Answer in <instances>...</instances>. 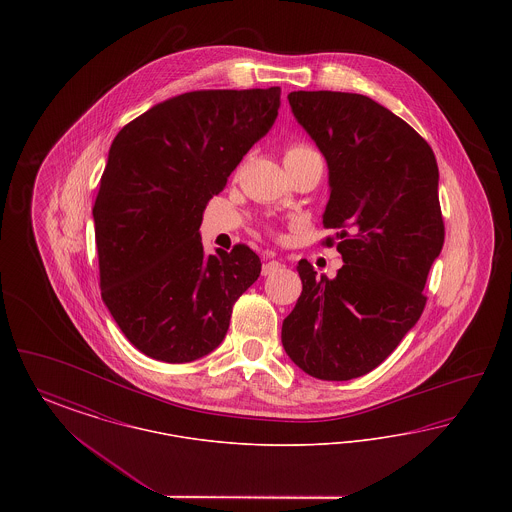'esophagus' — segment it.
<instances>
[{"instance_id": "obj_1", "label": "esophagus", "mask_w": 512, "mask_h": 512, "mask_svg": "<svg viewBox=\"0 0 512 512\" xmlns=\"http://www.w3.org/2000/svg\"><path fill=\"white\" fill-rule=\"evenodd\" d=\"M280 267H282V265H280L276 259H270V257H268L267 263L263 265V276H270V274H274L276 270H280Z\"/></svg>"}]
</instances>
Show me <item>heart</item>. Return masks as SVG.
Listing matches in <instances>:
<instances>
[{
	"label": "heart",
	"mask_w": 512,
	"mask_h": 512,
	"mask_svg": "<svg viewBox=\"0 0 512 512\" xmlns=\"http://www.w3.org/2000/svg\"><path fill=\"white\" fill-rule=\"evenodd\" d=\"M309 149H313V147L303 146V144H292V146L286 147V151H284V157L293 155V153H301V151H309Z\"/></svg>",
	"instance_id": "obj_1"
}]
</instances>
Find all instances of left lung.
Returning a JSON list of instances; mask_svg holds the SVG:
<instances>
[{
	"label": "left lung",
	"instance_id": "8db88e82",
	"mask_svg": "<svg viewBox=\"0 0 512 512\" xmlns=\"http://www.w3.org/2000/svg\"><path fill=\"white\" fill-rule=\"evenodd\" d=\"M288 99L328 163L322 222L338 230L345 265L330 280L299 261L303 292L282 345L309 376L343 382L384 363L424 311L445 240L438 163L413 126L374 99L328 90Z\"/></svg>",
	"mask_w": 512,
	"mask_h": 512
}]
</instances>
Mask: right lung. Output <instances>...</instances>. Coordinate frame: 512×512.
I'll list each match as a JSON object with an SVG mask.
<instances>
[{"label": "right lung", "instance_id": "add662e5", "mask_svg": "<svg viewBox=\"0 0 512 512\" xmlns=\"http://www.w3.org/2000/svg\"><path fill=\"white\" fill-rule=\"evenodd\" d=\"M278 107V86L197 90L153 105L113 140L94 205L99 286L122 334L147 357L209 355L259 278L261 259L247 245L205 255L199 226Z\"/></svg>", "mask_w": 512, "mask_h": 512}]
</instances>
